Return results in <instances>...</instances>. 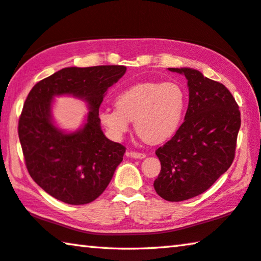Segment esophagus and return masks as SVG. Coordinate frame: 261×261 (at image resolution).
<instances>
[{"mask_svg": "<svg viewBox=\"0 0 261 261\" xmlns=\"http://www.w3.org/2000/svg\"><path fill=\"white\" fill-rule=\"evenodd\" d=\"M127 155H129L130 158H134V159H144L145 156H146V154L135 152V151H130L129 153H127Z\"/></svg>", "mask_w": 261, "mask_h": 261, "instance_id": "obj_1", "label": "esophagus"}]
</instances>
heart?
<instances>
[{
	"instance_id": "b5f03b06",
	"label": "heart",
	"mask_w": 261,
	"mask_h": 261,
	"mask_svg": "<svg viewBox=\"0 0 261 261\" xmlns=\"http://www.w3.org/2000/svg\"><path fill=\"white\" fill-rule=\"evenodd\" d=\"M185 105L187 94L177 83H139L117 94L116 108L101 110L99 121L115 139L122 138L130 129V121H135L141 138L160 144L177 131Z\"/></svg>"
}]
</instances>
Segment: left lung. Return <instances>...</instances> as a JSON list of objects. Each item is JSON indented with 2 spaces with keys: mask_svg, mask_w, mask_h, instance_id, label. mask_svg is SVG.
<instances>
[{
  "mask_svg": "<svg viewBox=\"0 0 261 261\" xmlns=\"http://www.w3.org/2000/svg\"><path fill=\"white\" fill-rule=\"evenodd\" d=\"M169 70L188 79L189 106L173 138L155 151L161 171L153 185L165 200L182 201L208 190L231 166L241 113L223 84L194 69Z\"/></svg>",
  "mask_w": 261,
  "mask_h": 261,
  "instance_id": "obj_1",
  "label": "left lung"
}]
</instances>
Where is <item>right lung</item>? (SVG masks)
Returning <instances> with one entry per match:
<instances>
[{
	"label": "right lung",
	"instance_id": "right-lung-1",
	"mask_svg": "<svg viewBox=\"0 0 261 261\" xmlns=\"http://www.w3.org/2000/svg\"><path fill=\"white\" fill-rule=\"evenodd\" d=\"M124 65L64 68L35 84L25 100L18 136L25 165L33 180L57 200L84 205L95 200L113 178L125 147L103 135L99 108ZM85 99L90 112L82 129L65 134L51 120L55 95Z\"/></svg>",
	"mask_w": 261,
	"mask_h": 261
}]
</instances>
